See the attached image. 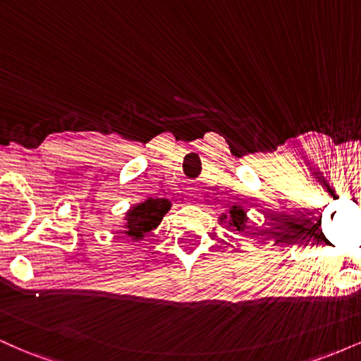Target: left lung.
<instances>
[{"label":"left lung","mask_w":361,"mask_h":361,"mask_svg":"<svg viewBox=\"0 0 361 361\" xmlns=\"http://www.w3.org/2000/svg\"><path fill=\"white\" fill-rule=\"evenodd\" d=\"M221 221L226 224L229 222V227H235L239 233H241V231L244 233V229H246V222H247L246 210H244L241 205H233L229 209V215L226 214L221 215Z\"/></svg>","instance_id":"8db88e82"}]
</instances>
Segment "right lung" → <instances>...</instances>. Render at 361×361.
<instances>
[{
	"instance_id": "obj_1",
	"label": "right lung",
	"mask_w": 361,
	"mask_h": 361,
	"mask_svg": "<svg viewBox=\"0 0 361 361\" xmlns=\"http://www.w3.org/2000/svg\"><path fill=\"white\" fill-rule=\"evenodd\" d=\"M171 209V202L168 198H147L140 204L132 205L123 217V234L128 235L132 241H142L146 234L152 233L168 210Z\"/></svg>"
}]
</instances>
